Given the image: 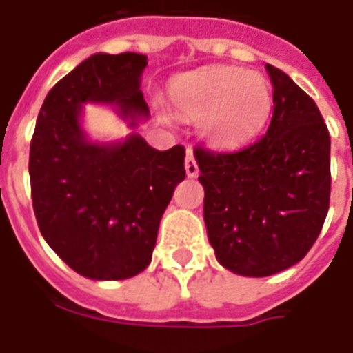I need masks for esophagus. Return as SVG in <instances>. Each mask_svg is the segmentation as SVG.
I'll return each instance as SVG.
<instances>
[{
  "label": "esophagus",
  "instance_id": "1",
  "mask_svg": "<svg viewBox=\"0 0 353 353\" xmlns=\"http://www.w3.org/2000/svg\"><path fill=\"white\" fill-rule=\"evenodd\" d=\"M184 167H186V174L188 176H197L199 174V165H197V160H195V156L192 152H188L186 156V161H184Z\"/></svg>",
  "mask_w": 353,
  "mask_h": 353
}]
</instances>
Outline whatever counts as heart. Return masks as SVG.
Instances as JSON below:
<instances>
[{
  "label": "heart",
  "instance_id": "heart-1",
  "mask_svg": "<svg viewBox=\"0 0 353 353\" xmlns=\"http://www.w3.org/2000/svg\"><path fill=\"white\" fill-rule=\"evenodd\" d=\"M171 104L180 117L201 121V132L216 145H236L262 128L272 110L266 78L240 68H216L184 76L171 85Z\"/></svg>",
  "mask_w": 353,
  "mask_h": 353
}]
</instances>
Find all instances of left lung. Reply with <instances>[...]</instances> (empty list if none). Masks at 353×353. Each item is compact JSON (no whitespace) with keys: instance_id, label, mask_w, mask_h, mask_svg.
<instances>
[{"instance_id":"left-lung-1","label":"left lung","mask_w":353,"mask_h":353,"mask_svg":"<svg viewBox=\"0 0 353 353\" xmlns=\"http://www.w3.org/2000/svg\"><path fill=\"white\" fill-rule=\"evenodd\" d=\"M272 121L255 141L230 152L197 147L206 232L219 264L266 277L309 253L330 210V132L322 113L287 74L266 65Z\"/></svg>"}]
</instances>
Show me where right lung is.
<instances>
[{"mask_svg": "<svg viewBox=\"0 0 353 353\" xmlns=\"http://www.w3.org/2000/svg\"><path fill=\"white\" fill-rule=\"evenodd\" d=\"M145 66L147 55L134 52L91 55L52 87L37 117L29 148L37 223L48 245L89 279H128L150 264L161 216L186 179L182 145L156 150L137 134L92 143L81 128L87 102L147 117Z\"/></svg>", "mask_w": 353, "mask_h": 353, "instance_id": "obj_1", "label": "right lung"}]
</instances>
